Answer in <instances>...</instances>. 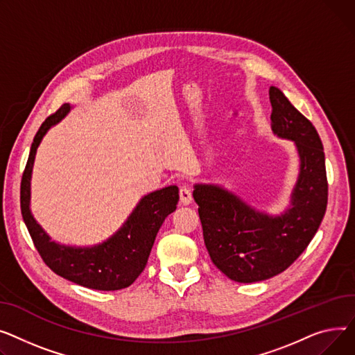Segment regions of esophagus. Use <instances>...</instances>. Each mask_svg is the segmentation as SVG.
I'll return each instance as SVG.
<instances>
[{
	"instance_id": "1",
	"label": "esophagus",
	"mask_w": 355,
	"mask_h": 355,
	"mask_svg": "<svg viewBox=\"0 0 355 355\" xmlns=\"http://www.w3.org/2000/svg\"><path fill=\"white\" fill-rule=\"evenodd\" d=\"M179 195H180V202H182L183 205H189V203L192 202V191L189 189V187L182 186Z\"/></svg>"
}]
</instances>
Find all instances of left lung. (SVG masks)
Here are the masks:
<instances>
[{
  "label": "left lung",
  "mask_w": 355,
  "mask_h": 355,
  "mask_svg": "<svg viewBox=\"0 0 355 355\" xmlns=\"http://www.w3.org/2000/svg\"><path fill=\"white\" fill-rule=\"evenodd\" d=\"M269 100L274 135L294 141L300 157L298 179L286 209L269 215L219 184L193 186L212 262L227 278L243 284L284 272L317 234L328 200L325 156L315 128L278 87H269Z\"/></svg>",
  "instance_id": "obj_1"
}]
</instances>
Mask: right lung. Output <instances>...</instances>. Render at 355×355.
<instances>
[{"instance_id": "right-lung-1", "label": "right lung", "mask_w": 355, "mask_h": 355, "mask_svg": "<svg viewBox=\"0 0 355 355\" xmlns=\"http://www.w3.org/2000/svg\"><path fill=\"white\" fill-rule=\"evenodd\" d=\"M71 110L66 103L38 129L21 179V214L38 254L57 275L98 291H117L132 285L148 263L156 235L179 200V187L172 184L144 195L133 212L109 239L92 246H71L51 241L30 209L31 175L38 146L46 133Z\"/></svg>"}]
</instances>
